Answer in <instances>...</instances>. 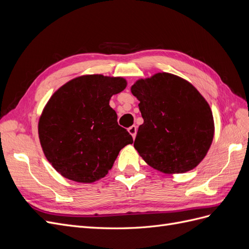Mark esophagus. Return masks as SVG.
I'll use <instances>...</instances> for the list:
<instances>
[{"label": "esophagus", "instance_id": "34e87169", "mask_svg": "<svg viewBox=\"0 0 249 249\" xmlns=\"http://www.w3.org/2000/svg\"><path fill=\"white\" fill-rule=\"evenodd\" d=\"M127 131H129V133L132 135V137H133V138L136 137V134H137V126H136V125H132V126H130L129 129H127Z\"/></svg>", "mask_w": 249, "mask_h": 249}]
</instances>
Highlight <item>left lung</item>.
I'll return each mask as SVG.
<instances>
[{"label":"left lung","mask_w":249,"mask_h":249,"mask_svg":"<svg viewBox=\"0 0 249 249\" xmlns=\"http://www.w3.org/2000/svg\"><path fill=\"white\" fill-rule=\"evenodd\" d=\"M144 122L134 147L150 167L168 175L195 168L214 137L208 102L191 83L168 72L140 79L131 87Z\"/></svg>","instance_id":"8db88e82"}]
</instances>
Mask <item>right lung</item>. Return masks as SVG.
Masks as SVG:
<instances>
[{
    "label": "right lung",
    "instance_id": "obj_1",
    "mask_svg": "<svg viewBox=\"0 0 249 249\" xmlns=\"http://www.w3.org/2000/svg\"><path fill=\"white\" fill-rule=\"evenodd\" d=\"M122 77L86 74L69 81L51 96L39 118L38 135L48 161L60 175L78 183H93L112 168L133 138L118 125L110 105L122 92Z\"/></svg>",
    "mask_w": 249,
    "mask_h": 249
}]
</instances>
